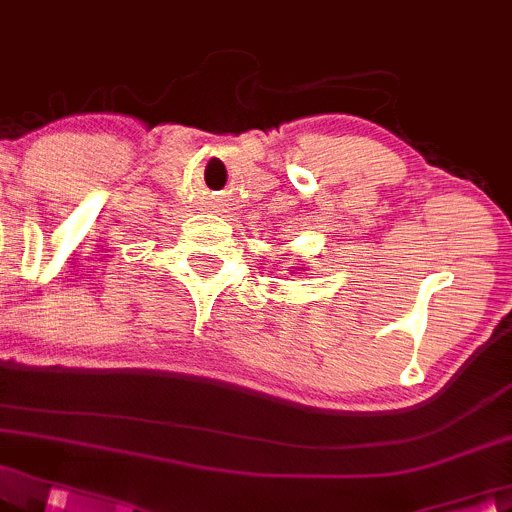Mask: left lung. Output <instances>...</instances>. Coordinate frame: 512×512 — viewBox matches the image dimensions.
I'll use <instances>...</instances> for the list:
<instances>
[{"mask_svg": "<svg viewBox=\"0 0 512 512\" xmlns=\"http://www.w3.org/2000/svg\"><path fill=\"white\" fill-rule=\"evenodd\" d=\"M294 270H299V272H301V270H304V267H294Z\"/></svg>", "mask_w": 512, "mask_h": 512, "instance_id": "left-lung-1", "label": "left lung"}]
</instances>
